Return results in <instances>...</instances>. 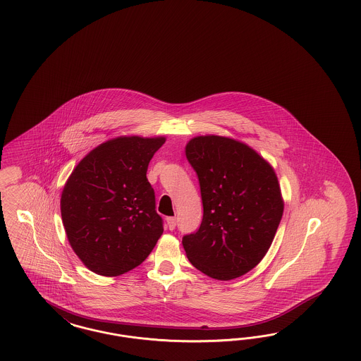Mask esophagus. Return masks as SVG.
Returning <instances> with one entry per match:
<instances>
[{
  "instance_id": "1",
  "label": "esophagus",
  "mask_w": 361,
  "mask_h": 361,
  "mask_svg": "<svg viewBox=\"0 0 361 361\" xmlns=\"http://www.w3.org/2000/svg\"><path fill=\"white\" fill-rule=\"evenodd\" d=\"M166 226L169 230H175L176 228V219L175 217H168L166 219Z\"/></svg>"
}]
</instances>
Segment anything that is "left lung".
<instances>
[{"label": "left lung", "mask_w": 361, "mask_h": 361, "mask_svg": "<svg viewBox=\"0 0 361 361\" xmlns=\"http://www.w3.org/2000/svg\"><path fill=\"white\" fill-rule=\"evenodd\" d=\"M185 154L204 207L200 229L183 238L186 257L210 278L242 276L262 261L282 219L275 171L247 144L219 135L190 139Z\"/></svg>", "instance_id": "obj_1"}]
</instances>
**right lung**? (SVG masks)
I'll return each instance as SVG.
<instances>
[{"label": "right lung", "mask_w": 361, "mask_h": 361, "mask_svg": "<svg viewBox=\"0 0 361 361\" xmlns=\"http://www.w3.org/2000/svg\"><path fill=\"white\" fill-rule=\"evenodd\" d=\"M164 136H119L78 163L61 196L66 235L92 273L118 276L137 267L163 234L147 169Z\"/></svg>", "instance_id": "add662e5"}]
</instances>
